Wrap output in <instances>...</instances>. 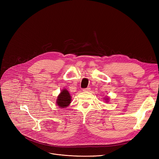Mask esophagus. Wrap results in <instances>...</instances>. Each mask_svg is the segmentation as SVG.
Masks as SVG:
<instances>
[{
	"mask_svg": "<svg viewBox=\"0 0 159 159\" xmlns=\"http://www.w3.org/2000/svg\"><path fill=\"white\" fill-rule=\"evenodd\" d=\"M90 88L89 87H88V88H84L83 89V91H90Z\"/></svg>",
	"mask_w": 159,
	"mask_h": 159,
	"instance_id": "esophagus-1",
	"label": "esophagus"
}]
</instances>
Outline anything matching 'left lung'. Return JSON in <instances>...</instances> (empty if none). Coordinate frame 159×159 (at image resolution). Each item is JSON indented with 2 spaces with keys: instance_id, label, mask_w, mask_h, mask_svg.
<instances>
[{
  "instance_id": "obj_1",
  "label": "left lung",
  "mask_w": 159,
  "mask_h": 159,
  "mask_svg": "<svg viewBox=\"0 0 159 159\" xmlns=\"http://www.w3.org/2000/svg\"><path fill=\"white\" fill-rule=\"evenodd\" d=\"M105 100H106V101H108V98H106Z\"/></svg>"
}]
</instances>
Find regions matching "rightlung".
<instances>
[{"mask_svg": "<svg viewBox=\"0 0 159 159\" xmlns=\"http://www.w3.org/2000/svg\"><path fill=\"white\" fill-rule=\"evenodd\" d=\"M69 91L66 89L62 90L61 93L58 95L57 99V104L61 108H65L68 106L71 103V98Z\"/></svg>", "mask_w": 159, "mask_h": 159, "instance_id": "1", "label": "right lung"}]
</instances>
